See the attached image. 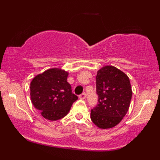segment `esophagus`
Segmentation results:
<instances>
[{
	"label": "esophagus",
	"instance_id": "34e87169",
	"mask_svg": "<svg viewBox=\"0 0 160 160\" xmlns=\"http://www.w3.org/2000/svg\"><path fill=\"white\" fill-rule=\"evenodd\" d=\"M85 98H86V94H85V93H82V95H79V99L84 100Z\"/></svg>",
	"mask_w": 160,
	"mask_h": 160
}]
</instances>
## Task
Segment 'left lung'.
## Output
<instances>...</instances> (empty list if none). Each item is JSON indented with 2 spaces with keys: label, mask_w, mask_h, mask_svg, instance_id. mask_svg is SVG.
<instances>
[{
  "label": "left lung",
  "mask_w": 160,
  "mask_h": 160,
  "mask_svg": "<svg viewBox=\"0 0 160 160\" xmlns=\"http://www.w3.org/2000/svg\"><path fill=\"white\" fill-rule=\"evenodd\" d=\"M96 89L98 104L91 110L92 121L100 129L112 128L130 108L132 95L130 78L117 68L106 65L97 72Z\"/></svg>",
  "instance_id": "8db88e82"
}]
</instances>
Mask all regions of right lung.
Wrapping results in <instances>:
<instances>
[{"label":"right lung","mask_w":160,"mask_h":160,"mask_svg":"<svg viewBox=\"0 0 160 160\" xmlns=\"http://www.w3.org/2000/svg\"><path fill=\"white\" fill-rule=\"evenodd\" d=\"M68 74L65 70L54 68L38 74L30 82L32 103L46 119H62L78 100L67 82Z\"/></svg>","instance_id":"right-lung-1"}]
</instances>
